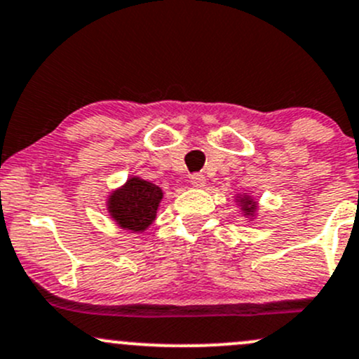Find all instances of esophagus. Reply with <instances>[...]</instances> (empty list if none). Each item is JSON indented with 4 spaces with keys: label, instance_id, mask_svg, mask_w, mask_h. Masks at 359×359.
Returning <instances> with one entry per match:
<instances>
[{
    "label": "esophagus",
    "instance_id": "esophagus-1",
    "mask_svg": "<svg viewBox=\"0 0 359 359\" xmlns=\"http://www.w3.org/2000/svg\"><path fill=\"white\" fill-rule=\"evenodd\" d=\"M191 184L194 187H205L206 177L203 173H194V175H191Z\"/></svg>",
    "mask_w": 359,
    "mask_h": 359
}]
</instances>
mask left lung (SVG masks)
I'll return each instance as SVG.
<instances>
[{"label":"left lung","mask_w":359,"mask_h":359,"mask_svg":"<svg viewBox=\"0 0 359 359\" xmlns=\"http://www.w3.org/2000/svg\"><path fill=\"white\" fill-rule=\"evenodd\" d=\"M237 203H239L241 205V210H243V213L246 215L248 218H251V217H255L256 215V201L255 199L251 198V196H248V194H241V196H237Z\"/></svg>","instance_id":"1"}]
</instances>
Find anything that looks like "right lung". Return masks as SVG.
Listing matches in <instances>:
<instances>
[{"label":"right lung","instance_id":"obj_1","mask_svg":"<svg viewBox=\"0 0 359 359\" xmlns=\"http://www.w3.org/2000/svg\"><path fill=\"white\" fill-rule=\"evenodd\" d=\"M163 191L141 177H130L108 198V213L118 227L144 232L156 218Z\"/></svg>","mask_w":359,"mask_h":359}]
</instances>
